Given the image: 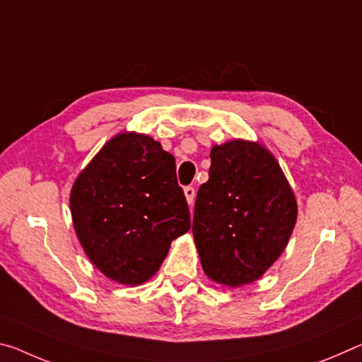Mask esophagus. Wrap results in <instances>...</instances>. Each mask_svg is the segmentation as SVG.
Returning a JSON list of instances; mask_svg holds the SVG:
<instances>
[{
  "mask_svg": "<svg viewBox=\"0 0 362 362\" xmlns=\"http://www.w3.org/2000/svg\"><path fill=\"white\" fill-rule=\"evenodd\" d=\"M183 193H185V198L188 201V204H193L194 199V188L193 187H185L183 188Z\"/></svg>",
  "mask_w": 362,
  "mask_h": 362,
  "instance_id": "esophagus-1",
  "label": "esophagus"
}]
</instances>
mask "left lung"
<instances>
[{
    "label": "left lung",
    "instance_id": "1",
    "mask_svg": "<svg viewBox=\"0 0 362 362\" xmlns=\"http://www.w3.org/2000/svg\"><path fill=\"white\" fill-rule=\"evenodd\" d=\"M296 222V196L265 146L241 139L212 146L193 216L207 276L228 287L254 283L283 254Z\"/></svg>",
    "mask_w": 362,
    "mask_h": 362
}]
</instances>
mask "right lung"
Instances as JSON below:
<instances>
[{
  "label": "right lung",
  "mask_w": 362,
  "mask_h": 362,
  "mask_svg": "<svg viewBox=\"0 0 362 362\" xmlns=\"http://www.w3.org/2000/svg\"><path fill=\"white\" fill-rule=\"evenodd\" d=\"M70 211L89 260L127 286L148 281L189 230L175 159L145 134L121 132L102 146L73 183Z\"/></svg>",
  "instance_id": "obj_1"
}]
</instances>
